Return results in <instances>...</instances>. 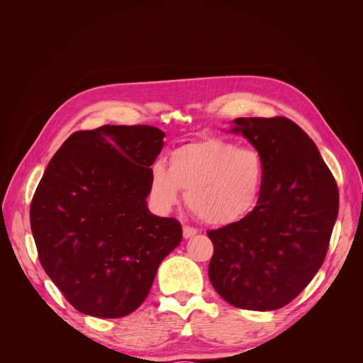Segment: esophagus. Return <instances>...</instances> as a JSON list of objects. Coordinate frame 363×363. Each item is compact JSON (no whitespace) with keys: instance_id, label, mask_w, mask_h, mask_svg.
<instances>
[{"instance_id":"34e87169","label":"esophagus","mask_w":363,"mask_h":363,"mask_svg":"<svg viewBox=\"0 0 363 363\" xmlns=\"http://www.w3.org/2000/svg\"><path fill=\"white\" fill-rule=\"evenodd\" d=\"M196 235V230L194 227H189V225H183V238L184 239H189L192 236Z\"/></svg>"}]
</instances>
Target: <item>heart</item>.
I'll use <instances>...</instances> for the list:
<instances>
[{
  "mask_svg": "<svg viewBox=\"0 0 363 363\" xmlns=\"http://www.w3.org/2000/svg\"><path fill=\"white\" fill-rule=\"evenodd\" d=\"M265 182V162L251 147H238L218 138L175 148L169 168L156 162L151 168V196L169 211L186 191V204L201 221L227 225L256 207Z\"/></svg>",
  "mask_w": 363,
  "mask_h": 363,
  "instance_id": "1",
  "label": "heart"
}]
</instances>
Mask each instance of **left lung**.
I'll list each match as a JSON object with an SVG mask.
<instances>
[{"instance_id":"1","label":"left lung","mask_w":363,"mask_h":363,"mask_svg":"<svg viewBox=\"0 0 363 363\" xmlns=\"http://www.w3.org/2000/svg\"><path fill=\"white\" fill-rule=\"evenodd\" d=\"M265 162L259 201L240 221L207 232L208 279L240 309L268 312L291 303L321 268L337 218L339 194L313 140L291 119L238 118Z\"/></svg>"}]
</instances>
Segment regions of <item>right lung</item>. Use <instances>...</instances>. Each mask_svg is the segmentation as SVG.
Returning <instances> with one entry per match:
<instances>
[{
	"instance_id": "right-lung-1",
	"label": "right lung",
	"mask_w": 363,
	"mask_h": 363,
	"mask_svg": "<svg viewBox=\"0 0 363 363\" xmlns=\"http://www.w3.org/2000/svg\"><path fill=\"white\" fill-rule=\"evenodd\" d=\"M163 138L151 125L75 131L39 182L30 207L39 260L84 315L135 312L162 260L182 242L180 223L147 206Z\"/></svg>"
}]
</instances>
